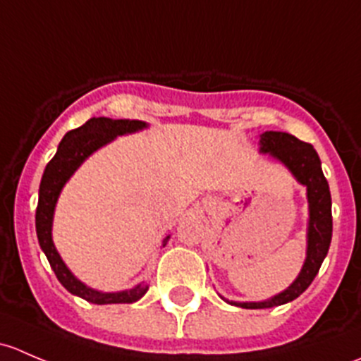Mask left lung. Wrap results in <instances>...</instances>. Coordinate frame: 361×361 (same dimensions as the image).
Segmentation results:
<instances>
[{
  "mask_svg": "<svg viewBox=\"0 0 361 361\" xmlns=\"http://www.w3.org/2000/svg\"><path fill=\"white\" fill-rule=\"evenodd\" d=\"M260 152L278 159L288 167L298 183L307 188L309 224H307V253L302 265L300 274L285 290L264 302H234L228 304L243 309H267L292 302L307 290L312 279L318 274L332 241V197H330L329 181L322 171V160L312 145L297 140L288 133L267 130L260 136Z\"/></svg>",
  "mask_w": 361,
  "mask_h": 361,
  "instance_id": "1",
  "label": "left lung"
}]
</instances>
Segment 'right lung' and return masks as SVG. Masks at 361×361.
<instances>
[{
    "label": "right lung",
    "instance_id": "obj_1",
    "mask_svg": "<svg viewBox=\"0 0 361 361\" xmlns=\"http://www.w3.org/2000/svg\"><path fill=\"white\" fill-rule=\"evenodd\" d=\"M145 127H147V123L141 122V120H111L106 118V116L87 120L82 127L69 130L66 136L63 137L59 148H57V154L54 155V159L47 164L45 171H43L42 183H39L38 207H36V235H38V243L42 246L43 253L47 255V260H49L52 271L56 272L61 285L69 293L78 295V297L85 298L87 302H92V304H133L148 292V285H137L134 288L116 293L97 292V290L83 285L80 279H76L71 274V271L66 267V264H64L61 255L57 253L56 246H54V209H56L61 190H63L66 181L78 169L83 160L89 157L90 154H94L97 148L104 147V145L115 140L116 136L136 133V130L145 129ZM169 238L171 235H166L162 246L167 245Z\"/></svg>",
    "mask_w": 361,
    "mask_h": 361
}]
</instances>
